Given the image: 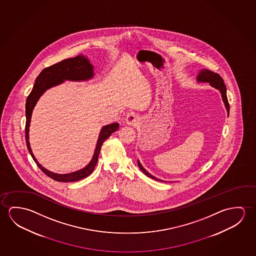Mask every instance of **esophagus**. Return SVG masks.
<instances>
[{
    "label": "esophagus",
    "mask_w": 256,
    "mask_h": 256,
    "mask_svg": "<svg viewBox=\"0 0 256 256\" xmlns=\"http://www.w3.org/2000/svg\"><path fill=\"white\" fill-rule=\"evenodd\" d=\"M126 122L128 126H136L138 124V118L134 114H128L126 118Z\"/></svg>",
    "instance_id": "34e87169"
}]
</instances>
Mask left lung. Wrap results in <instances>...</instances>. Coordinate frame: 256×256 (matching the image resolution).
<instances>
[{"label":"left lung","mask_w":256,"mask_h":256,"mask_svg":"<svg viewBox=\"0 0 256 256\" xmlns=\"http://www.w3.org/2000/svg\"><path fill=\"white\" fill-rule=\"evenodd\" d=\"M196 82H208L210 86L219 90L220 92V95H222V98L224 106H225L226 110H227L228 116V114H230V105H228V102L227 94H226L227 90H226V86L224 84L222 78H220L218 74L214 73V72H212V71L208 70V69H201L198 72V76H196ZM137 162H138V166L140 167V169L148 177L156 180L166 182L164 180H162L156 177L153 176V175H151L144 167L142 166V164H140L138 160Z\"/></svg>","instance_id":"obj_1"}]
</instances>
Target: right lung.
Instances as JSON below:
<instances>
[{"label":"right lung","instance_id":"1","mask_svg":"<svg viewBox=\"0 0 256 256\" xmlns=\"http://www.w3.org/2000/svg\"><path fill=\"white\" fill-rule=\"evenodd\" d=\"M94 76V66L90 62L89 58L84 55H78L76 57L71 58L68 60L58 62L57 64L46 68L42 71L40 74L36 79L34 86L32 87V92L29 94L26 98V142L29 153L32 156L34 161L36 162L37 166L39 167L45 174L49 176L50 178H53L54 180L61 182H78L82 178H84L89 176L98 162V158L100 154V151L102 148L103 142L110 137L111 134L118 130L119 128V124L113 122L110 124L103 126L98 138L97 144L94 150L92 158L90 161L86 166L82 168L80 170H76L70 174H55L50 170L45 169L42 166L39 162L37 161L36 156L32 154L30 142H29V127L31 122L32 110L36 105L37 102L41 98L42 95L44 94L47 90L52 87L61 84L65 81L72 82H86L92 79Z\"/></svg>","mask_w":256,"mask_h":256}]
</instances>
